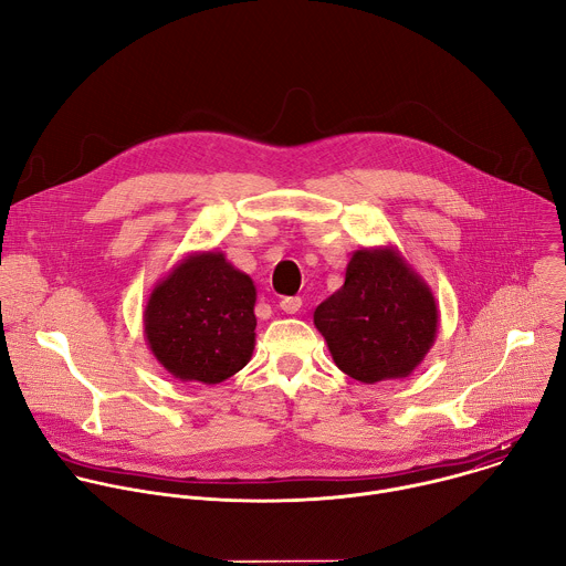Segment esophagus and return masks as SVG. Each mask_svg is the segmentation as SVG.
Instances as JSON below:
<instances>
[{"label":"esophagus","mask_w":566,"mask_h":566,"mask_svg":"<svg viewBox=\"0 0 566 566\" xmlns=\"http://www.w3.org/2000/svg\"><path fill=\"white\" fill-rule=\"evenodd\" d=\"M280 308H282L284 313H297V311L302 308V300H300V297H284V300L280 302Z\"/></svg>","instance_id":"1"}]
</instances>
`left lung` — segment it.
I'll return each instance as SVG.
<instances>
[{
	"label": "left lung",
	"mask_w": 566,
	"mask_h": 566,
	"mask_svg": "<svg viewBox=\"0 0 566 566\" xmlns=\"http://www.w3.org/2000/svg\"><path fill=\"white\" fill-rule=\"evenodd\" d=\"M334 363L374 385L410 376L432 349L439 306L428 282L394 247L352 255L345 284L313 313Z\"/></svg>",
	"instance_id": "obj_1"
}]
</instances>
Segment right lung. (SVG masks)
Returning a JSON list of instances; mask_svg holds the SVG:
<instances>
[{
    "label": "right lung",
    "mask_w": 566,
    "mask_h": 566,
    "mask_svg": "<svg viewBox=\"0 0 566 566\" xmlns=\"http://www.w3.org/2000/svg\"><path fill=\"white\" fill-rule=\"evenodd\" d=\"M255 300L253 280L221 251L190 253L149 293L147 347L177 380L223 382L253 356Z\"/></svg>",
    "instance_id": "add662e5"
}]
</instances>
